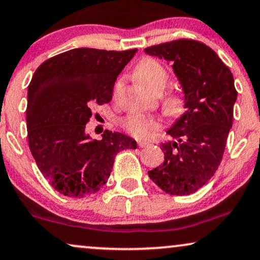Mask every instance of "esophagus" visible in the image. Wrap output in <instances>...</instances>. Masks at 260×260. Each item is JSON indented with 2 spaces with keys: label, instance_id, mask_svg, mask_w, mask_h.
Returning a JSON list of instances; mask_svg holds the SVG:
<instances>
[{
  "label": "esophagus",
  "instance_id": "34e87169",
  "mask_svg": "<svg viewBox=\"0 0 260 260\" xmlns=\"http://www.w3.org/2000/svg\"><path fill=\"white\" fill-rule=\"evenodd\" d=\"M139 146L140 147H146V146H148V145H150V143H148V141H144V140H141V141H139Z\"/></svg>",
  "mask_w": 260,
  "mask_h": 260
}]
</instances>
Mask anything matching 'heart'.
Listing matches in <instances>:
<instances>
[{
  "mask_svg": "<svg viewBox=\"0 0 260 260\" xmlns=\"http://www.w3.org/2000/svg\"><path fill=\"white\" fill-rule=\"evenodd\" d=\"M134 77L144 88L155 94H160L168 83V72L164 67L152 58L143 59L134 70ZM122 81L119 79L115 84V90H119ZM165 110L172 117H179L185 112V103L181 95H170L165 100ZM123 127L128 133L137 138L146 137L152 129L158 127V122L150 116L143 114H131L123 120Z\"/></svg>",
  "mask_w": 260,
  "mask_h": 260,
  "instance_id": "obj_1",
  "label": "heart"
}]
</instances>
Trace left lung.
Returning <instances> with one entry per match:
<instances>
[{"mask_svg": "<svg viewBox=\"0 0 260 260\" xmlns=\"http://www.w3.org/2000/svg\"><path fill=\"white\" fill-rule=\"evenodd\" d=\"M171 64L182 88L185 112L166 129L164 162L148 177L170 195H189L213 177L222 159L237 101L234 78L207 45L181 39L145 48Z\"/></svg>", "mask_w": 260, "mask_h": 260, "instance_id": "8db88e82", "label": "left lung"}]
</instances>
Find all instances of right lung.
Returning <instances> with one entry per match:
<instances>
[{"label": "right lung", "instance_id": "add662e5", "mask_svg": "<svg viewBox=\"0 0 260 260\" xmlns=\"http://www.w3.org/2000/svg\"><path fill=\"white\" fill-rule=\"evenodd\" d=\"M74 48L44 61L27 94L28 144L48 183L68 197H85L108 181L120 151L137 148L133 138L106 129L101 140L85 132L95 105L109 103L117 76L136 54Z\"/></svg>", "mask_w": 260, "mask_h": 260}]
</instances>
